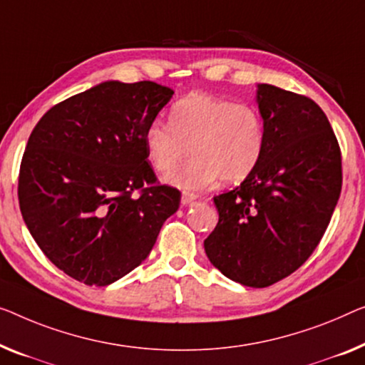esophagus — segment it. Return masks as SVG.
Returning <instances> with one entry per match:
<instances>
[{"instance_id":"esophagus-1","label":"esophagus","mask_w":365,"mask_h":365,"mask_svg":"<svg viewBox=\"0 0 365 365\" xmlns=\"http://www.w3.org/2000/svg\"><path fill=\"white\" fill-rule=\"evenodd\" d=\"M197 195L195 193H188V192H185L183 195H182V205L183 206H187V205H192L193 201H197Z\"/></svg>"}]
</instances>
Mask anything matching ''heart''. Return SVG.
Listing matches in <instances>:
<instances>
[{
    "instance_id": "b5f03b06",
    "label": "heart",
    "mask_w": 365,
    "mask_h": 365,
    "mask_svg": "<svg viewBox=\"0 0 365 365\" xmlns=\"http://www.w3.org/2000/svg\"><path fill=\"white\" fill-rule=\"evenodd\" d=\"M265 133L259 111L247 103L192 93L178 100L168 124L150 123L144 145L152 167L167 173L188 149L192 157L165 180L180 190L197 192L213 185L239 183L251 175L264 152Z\"/></svg>"
}]
</instances>
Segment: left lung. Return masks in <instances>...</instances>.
Instances as JSON below:
<instances>
[{"label": "left lung", "mask_w": 365, "mask_h": 365, "mask_svg": "<svg viewBox=\"0 0 365 365\" xmlns=\"http://www.w3.org/2000/svg\"><path fill=\"white\" fill-rule=\"evenodd\" d=\"M265 144L239 187L215 197L220 221L205 239L210 262L237 284L264 288L293 274L322 241L338 205L341 150L313 100L259 83Z\"/></svg>", "instance_id": "1"}]
</instances>
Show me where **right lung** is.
<instances>
[{"label": "right lung", "instance_id": "obj_1", "mask_svg": "<svg viewBox=\"0 0 365 365\" xmlns=\"http://www.w3.org/2000/svg\"><path fill=\"white\" fill-rule=\"evenodd\" d=\"M172 95L154 81H103L51 108L31 133L19 208L41 251L72 279L105 287L129 274L178 210L180 192L157 183L144 145Z\"/></svg>", "mask_w": 365, "mask_h": 365}]
</instances>
